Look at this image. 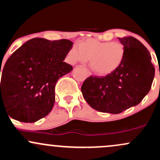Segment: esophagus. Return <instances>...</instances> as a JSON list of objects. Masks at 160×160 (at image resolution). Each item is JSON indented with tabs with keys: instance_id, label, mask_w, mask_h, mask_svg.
<instances>
[{
	"instance_id": "1",
	"label": "esophagus",
	"mask_w": 160,
	"mask_h": 160,
	"mask_svg": "<svg viewBox=\"0 0 160 160\" xmlns=\"http://www.w3.org/2000/svg\"><path fill=\"white\" fill-rule=\"evenodd\" d=\"M85 72L87 73L88 76H90V75H92V73H91V72H89L88 70L87 69V68H85Z\"/></svg>"
}]
</instances>
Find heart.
I'll return each mask as SVG.
<instances>
[{
	"label": "heart",
	"mask_w": 160,
	"mask_h": 160,
	"mask_svg": "<svg viewBox=\"0 0 160 160\" xmlns=\"http://www.w3.org/2000/svg\"><path fill=\"white\" fill-rule=\"evenodd\" d=\"M126 56L124 46L119 42H102L94 39H87L79 43L78 47L74 46L68 52L69 62H86L96 73L107 75L116 71L123 63Z\"/></svg>",
	"instance_id": "obj_1"
}]
</instances>
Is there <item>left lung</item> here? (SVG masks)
Wrapping results in <instances>:
<instances>
[{
    "label": "left lung",
    "mask_w": 160,
    "mask_h": 160,
    "mask_svg": "<svg viewBox=\"0 0 160 160\" xmlns=\"http://www.w3.org/2000/svg\"><path fill=\"white\" fill-rule=\"evenodd\" d=\"M126 49L123 63L106 76H90L81 90L96 111L117 114L140 104L151 88L155 68L148 49L132 37L118 38Z\"/></svg>",
    "instance_id": "left-lung-1"
}]
</instances>
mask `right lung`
I'll return each instance as SVG.
<instances>
[{
	"label": "right lung",
	"instance_id": "obj_1",
	"mask_svg": "<svg viewBox=\"0 0 160 160\" xmlns=\"http://www.w3.org/2000/svg\"><path fill=\"white\" fill-rule=\"evenodd\" d=\"M72 45L68 39L33 38L17 49L3 68L1 108L24 123L46 117L54 105L56 82L73 69L63 62Z\"/></svg>",
	"mask_w": 160,
	"mask_h": 160
}]
</instances>
